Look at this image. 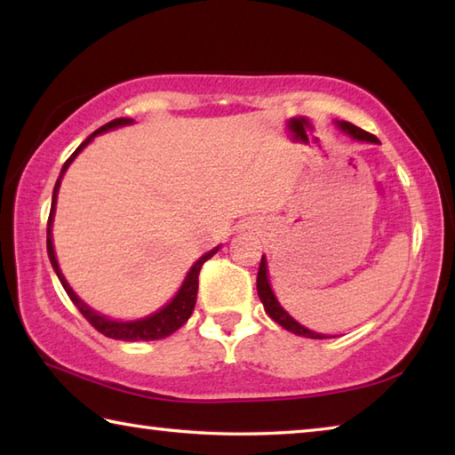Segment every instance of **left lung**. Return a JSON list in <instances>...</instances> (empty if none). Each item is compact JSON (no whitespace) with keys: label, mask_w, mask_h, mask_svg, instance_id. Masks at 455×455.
<instances>
[{"label":"left lung","mask_w":455,"mask_h":455,"mask_svg":"<svg viewBox=\"0 0 455 455\" xmlns=\"http://www.w3.org/2000/svg\"><path fill=\"white\" fill-rule=\"evenodd\" d=\"M337 126L343 130L345 134H349L351 138H355V140H361V142H379L373 134L365 132V130H361L357 126H353L351 122H337ZM257 291H259V299L263 301L265 305V311L268 317H271L275 323H279L281 327H284L287 331H291V333L295 335H303V337H311V339H327V335L323 333H315V331L303 327L301 323H297L295 319L291 317V315L283 309V307L279 305V301H276L275 292L271 289V284H268V275H267V259L263 255V259H260V265H259V275H257Z\"/></svg>","instance_id":"1"}]
</instances>
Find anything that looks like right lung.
<instances>
[{"label": "right lung", "mask_w": 455, "mask_h": 455, "mask_svg": "<svg viewBox=\"0 0 455 455\" xmlns=\"http://www.w3.org/2000/svg\"><path fill=\"white\" fill-rule=\"evenodd\" d=\"M132 118H116L112 122H108L102 128H98L94 134H90L86 140H84L76 152L72 154L70 158L66 160L64 168H61L60 172V179L56 182V187H53V195H52V209H50V219H48V257H50V263L53 267V271H56L58 279L61 283V287L66 289L68 297L72 299V303L78 307V311L84 315V317L88 319V323L100 333L110 337V339H120V341H156V339H164L168 335H172L176 329H180L184 323L188 321V317L195 311V305H196V292H198V273L203 265L209 260L212 255H217L219 252V246H214L212 251L206 252V255L200 257L192 268L187 275V279H184L182 287L176 292L174 299L168 305H164L163 309L148 315V317L144 319H138V321H114V319H108L104 315L96 313L94 309H90V307L82 301V299L76 295L72 291L70 284L64 279V275H61L60 267H58V259H56V252H53V243H52V222H53V212H56V200H58V190H60V182H61V176L68 171V166L72 164V160L78 156V154L86 148V146L92 142V138L108 132V130L112 128H118V126H126V124H132Z\"/></svg>", "instance_id": "add662e5"}]
</instances>
